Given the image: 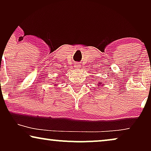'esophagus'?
I'll list each match as a JSON object with an SVG mask.
<instances>
[{
	"label": "esophagus",
	"mask_w": 151,
	"mask_h": 151,
	"mask_svg": "<svg viewBox=\"0 0 151 151\" xmlns=\"http://www.w3.org/2000/svg\"><path fill=\"white\" fill-rule=\"evenodd\" d=\"M75 67L76 68H79V67H80V65H79V64H76V65H75Z\"/></svg>",
	"instance_id": "34e87169"
}]
</instances>
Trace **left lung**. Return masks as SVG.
<instances>
[{
  "label": "left lung",
  "instance_id": "left-lung-1",
  "mask_svg": "<svg viewBox=\"0 0 151 151\" xmlns=\"http://www.w3.org/2000/svg\"><path fill=\"white\" fill-rule=\"evenodd\" d=\"M98 84H101V82H100V83H99Z\"/></svg>",
  "mask_w": 151,
  "mask_h": 151
}]
</instances>
